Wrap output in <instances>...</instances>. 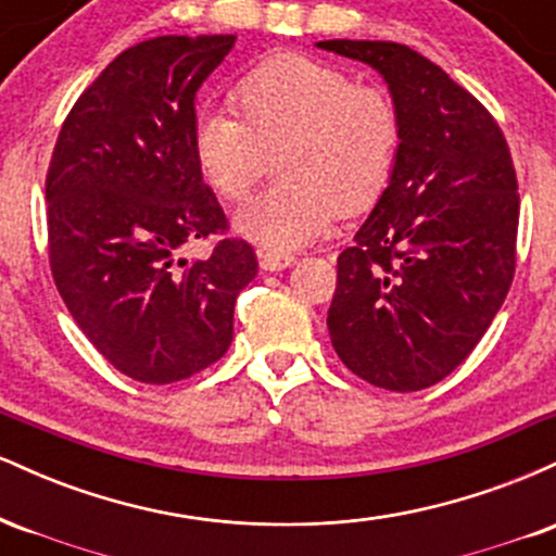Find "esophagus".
<instances>
[{"instance_id":"34e87169","label":"esophagus","mask_w":556,"mask_h":556,"mask_svg":"<svg viewBox=\"0 0 556 556\" xmlns=\"http://www.w3.org/2000/svg\"><path fill=\"white\" fill-rule=\"evenodd\" d=\"M258 261H261V269L271 274V271L290 269L298 258L290 256V253H258Z\"/></svg>"}]
</instances>
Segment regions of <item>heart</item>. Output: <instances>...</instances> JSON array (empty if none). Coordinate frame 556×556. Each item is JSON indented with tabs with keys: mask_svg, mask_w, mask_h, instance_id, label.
I'll use <instances>...</instances> for the list:
<instances>
[{
	"mask_svg": "<svg viewBox=\"0 0 556 556\" xmlns=\"http://www.w3.org/2000/svg\"><path fill=\"white\" fill-rule=\"evenodd\" d=\"M238 114L206 110L193 125L201 177L227 201L256 182L264 151L277 149L285 185L232 214L240 238L266 251H298L321 238L337 212L361 214L379 201L397 164L402 125L394 101L305 54L264 60L235 88Z\"/></svg>",
	"mask_w": 556,
	"mask_h": 556,
	"instance_id": "heart-1",
	"label": "heart"
}]
</instances>
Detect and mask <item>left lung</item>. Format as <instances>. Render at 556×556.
I'll list each match as a JSON object with an SVG mask.
<instances>
[{
  "instance_id": "1",
  "label": "left lung",
  "mask_w": 556,
  "mask_h": 556,
  "mask_svg": "<svg viewBox=\"0 0 556 556\" xmlns=\"http://www.w3.org/2000/svg\"><path fill=\"white\" fill-rule=\"evenodd\" d=\"M316 47L374 67L402 125L392 180L337 258L331 344L368 384L418 392L468 358L513 285V156L481 101L405 43Z\"/></svg>"
}]
</instances>
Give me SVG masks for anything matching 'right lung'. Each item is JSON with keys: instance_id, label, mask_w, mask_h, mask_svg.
Returning <instances> with one entry per match:
<instances>
[{"instance_id": "obj_1", "label": "right lung", "mask_w": 556, "mask_h": 556, "mask_svg": "<svg viewBox=\"0 0 556 556\" xmlns=\"http://www.w3.org/2000/svg\"><path fill=\"white\" fill-rule=\"evenodd\" d=\"M232 47L235 36H156L125 49L75 101L49 164L56 290L93 348L143 384L219 361L258 271L245 240L182 256L227 227L195 167L193 125L198 88Z\"/></svg>"}]
</instances>
